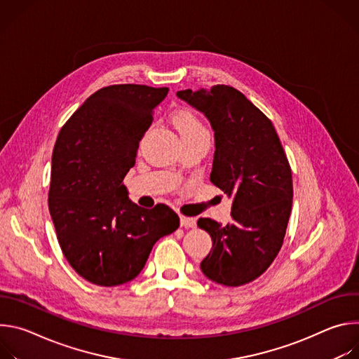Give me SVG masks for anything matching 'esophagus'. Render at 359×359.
<instances>
[{"label":"esophagus","mask_w":359,"mask_h":359,"mask_svg":"<svg viewBox=\"0 0 359 359\" xmlns=\"http://www.w3.org/2000/svg\"><path fill=\"white\" fill-rule=\"evenodd\" d=\"M180 226L184 227V229H193V227H196V220L193 217L182 216L180 217Z\"/></svg>","instance_id":"obj_1"}]
</instances>
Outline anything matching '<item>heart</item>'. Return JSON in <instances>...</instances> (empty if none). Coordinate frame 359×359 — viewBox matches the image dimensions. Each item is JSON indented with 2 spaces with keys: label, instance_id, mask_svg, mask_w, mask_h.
I'll list each match as a JSON object with an SVG mask.
<instances>
[{
  "label": "heart",
  "instance_id": "heart-1",
  "mask_svg": "<svg viewBox=\"0 0 359 359\" xmlns=\"http://www.w3.org/2000/svg\"><path fill=\"white\" fill-rule=\"evenodd\" d=\"M173 123L180 135V137H190L197 136L201 133H208L206 128L201 123V121L189 111H182L175 115Z\"/></svg>",
  "mask_w": 359,
  "mask_h": 359
}]
</instances>
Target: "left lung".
Returning a JSON list of instances; mask_svg holds the SVG:
<instances>
[{
	"instance_id": "8db88e82",
	"label": "left lung",
	"mask_w": 359,
	"mask_h": 359,
	"mask_svg": "<svg viewBox=\"0 0 359 359\" xmlns=\"http://www.w3.org/2000/svg\"><path fill=\"white\" fill-rule=\"evenodd\" d=\"M176 95L210 122L216 147L210 182L233 197L229 224L197 220L213 241L200 269L217 284H247L270 267L283 245L292 206L290 163L271 121L237 89L215 85Z\"/></svg>"
}]
</instances>
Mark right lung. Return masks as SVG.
<instances>
[{
	"label": "right lung",
	"instance_id": "right-lung-1",
	"mask_svg": "<svg viewBox=\"0 0 359 359\" xmlns=\"http://www.w3.org/2000/svg\"><path fill=\"white\" fill-rule=\"evenodd\" d=\"M168 88L111 85L90 95L62 126L48 194L58 243L86 281L114 287L139 276L155 243L179 227L166 204L137 206L123 179Z\"/></svg>",
	"mask_w": 359,
	"mask_h": 359
}]
</instances>
